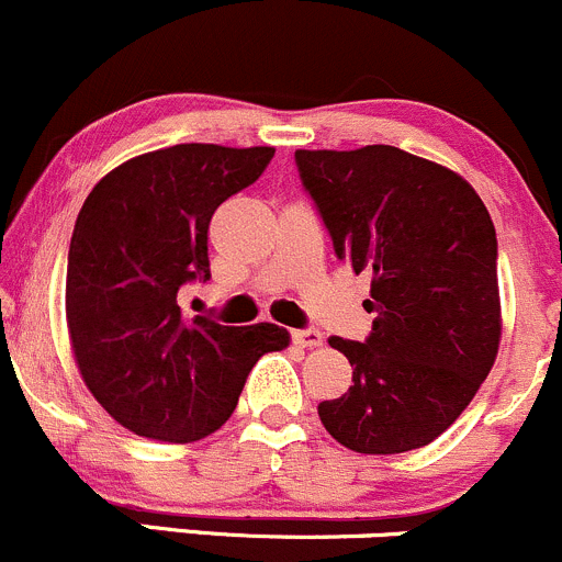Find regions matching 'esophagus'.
I'll return each instance as SVG.
<instances>
[{
  "label": "esophagus",
  "mask_w": 562,
  "mask_h": 562,
  "mask_svg": "<svg viewBox=\"0 0 562 562\" xmlns=\"http://www.w3.org/2000/svg\"><path fill=\"white\" fill-rule=\"evenodd\" d=\"M292 338H294V344H300L303 349H316V346H322V333H319V329H314V327L294 329Z\"/></svg>",
  "instance_id": "esophagus-1"
}]
</instances>
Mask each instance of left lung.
I'll use <instances>...</instances> for the list:
<instances>
[{
    "instance_id": "1",
    "label": "left lung",
    "mask_w": 562,
    "mask_h": 562,
    "mask_svg": "<svg viewBox=\"0 0 562 562\" xmlns=\"http://www.w3.org/2000/svg\"><path fill=\"white\" fill-rule=\"evenodd\" d=\"M338 259L370 276L373 329L329 338L349 392L319 403L329 436L360 454L427 447L465 411L501 344L497 238L471 183L395 146L294 151Z\"/></svg>"
}]
</instances>
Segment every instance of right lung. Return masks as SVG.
I'll return each mask as SVG.
<instances>
[{
    "label": "right lung",
    "instance_id": "right-lung-1",
    "mask_svg": "<svg viewBox=\"0 0 562 562\" xmlns=\"http://www.w3.org/2000/svg\"><path fill=\"white\" fill-rule=\"evenodd\" d=\"M276 148L181 143L110 170L75 222L67 327L91 395L135 436L189 443L233 416L246 375L289 346L279 324L187 319L178 292L211 279L207 224Z\"/></svg>",
    "mask_w": 562,
    "mask_h": 562
}]
</instances>
